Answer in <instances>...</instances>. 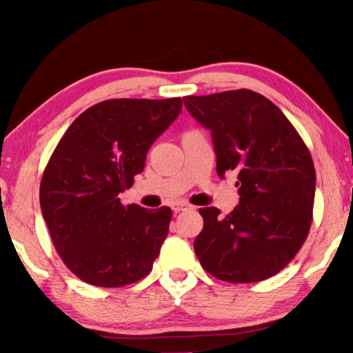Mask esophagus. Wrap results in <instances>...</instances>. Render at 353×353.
Returning <instances> with one entry per match:
<instances>
[{"mask_svg": "<svg viewBox=\"0 0 353 353\" xmlns=\"http://www.w3.org/2000/svg\"><path fill=\"white\" fill-rule=\"evenodd\" d=\"M190 205L188 204V202H176V204H172V210L174 212H181V210H185V209H189Z\"/></svg>", "mask_w": 353, "mask_h": 353, "instance_id": "34e87169", "label": "esophagus"}]
</instances>
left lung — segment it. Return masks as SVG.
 <instances>
[{
    "mask_svg": "<svg viewBox=\"0 0 353 353\" xmlns=\"http://www.w3.org/2000/svg\"><path fill=\"white\" fill-rule=\"evenodd\" d=\"M190 116L212 134L217 176L236 172L239 204L228 216L199 209L194 241L201 265L232 283L261 282L289 264L310 230L314 161L290 121L250 89L185 96Z\"/></svg>",
    "mask_w": 353,
    "mask_h": 353,
    "instance_id": "8db88e82",
    "label": "left lung"
}]
</instances>
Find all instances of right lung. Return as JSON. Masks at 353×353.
I'll return each instance as SVG.
<instances>
[{
	"mask_svg": "<svg viewBox=\"0 0 353 353\" xmlns=\"http://www.w3.org/2000/svg\"><path fill=\"white\" fill-rule=\"evenodd\" d=\"M182 109L181 98L108 99L72 121L44 169L39 204L59 257L98 287L134 283L152 270L172 210L123 205L145 154Z\"/></svg>",
	"mask_w": 353,
	"mask_h": 353,
	"instance_id": "1",
	"label": "right lung"
}]
</instances>
